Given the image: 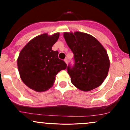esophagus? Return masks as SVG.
Wrapping results in <instances>:
<instances>
[{
	"label": "esophagus",
	"instance_id": "esophagus-1",
	"mask_svg": "<svg viewBox=\"0 0 130 130\" xmlns=\"http://www.w3.org/2000/svg\"><path fill=\"white\" fill-rule=\"evenodd\" d=\"M64 61H65V63H66L67 64H68V59H67V58H66V59H65V60H64Z\"/></svg>",
	"mask_w": 130,
	"mask_h": 130
}]
</instances>
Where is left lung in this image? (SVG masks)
Here are the masks:
<instances>
[{
    "instance_id": "left-lung-1",
    "label": "left lung",
    "mask_w": 130,
    "mask_h": 130,
    "mask_svg": "<svg viewBox=\"0 0 130 130\" xmlns=\"http://www.w3.org/2000/svg\"><path fill=\"white\" fill-rule=\"evenodd\" d=\"M65 41L74 54V64L67 70L72 84L83 91H89L103 83L109 69L106 51L95 38L85 33L65 32Z\"/></svg>"
}]
</instances>
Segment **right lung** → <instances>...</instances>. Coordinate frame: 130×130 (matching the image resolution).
Returning <instances> with one entry per match:
<instances>
[{"mask_svg":"<svg viewBox=\"0 0 130 130\" xmlns=\"http://www.w3.org/2000/svg\"><path fill=\"white\" fill-rule=\"evenodd\" d=\"M59 34L48 36L44 34L30 41L19 54L18 67L21 78L26 86L37 92H44L53 86L56 74L67 68L59 59L57 51L52 47Z\"/></svg>","mask_w":130,"mask_h":130,"instance_id":"1","label":"right lung"}]
</instances>
